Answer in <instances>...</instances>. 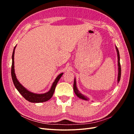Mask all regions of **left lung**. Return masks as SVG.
<instances>
[{"label":"left lung","mask_w":134,"mask_h":134,"mask_svg":"<svg viewBox=\"0 0 134 134\" xmlns=\"http://www.w3.org/2000/svg\"><path fill=\"white\" fill-rule=\"evenodd\" d=\"M116 49L117 52V57H118V70H119V72H118V78H117V82L118 83L120 82V78H121V65H120V54H119V51L118 48L116 46ZM73 89H74V93H75V94L76 95V96L79 97V98L82 99H84L86 100H88L89 98L88 97H87L86 96H84L83 94H82L78 90V88L76 87V80L74 78V85H73Z\"/></svg>","instance_id":"left-lung-1"}]
</instances>
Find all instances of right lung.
<instances>
[{
    "label": "right lung",
    "instance_id": "1",
    "mask_svg": "<svg viewBox=\"0 0 134 134\" xmlns=\"http://www.w3.org/2000/svg\"><path fill=\"white\" fill-rule=\"evenodd\" d=\"M15 47H16V46L14 48L13 54H12V69H11L12 78V80H13V82L14 83L15 87L18 90V91L20 93V94H21V95L24 97V98L30 102L41 103V102H46V101L49 100L52 97V96H53V94L56 86V84H57L59 79L63 75V73L62 72V73L60 74L57 77H56V79L55 80L53 84L52 85L51 89L48 92L45 93H43V94H36V93H34L30 92L19 82V81L17 80V78H16V75L14 72L15 71L14 68V50H15Z\"/></svg>",
    "mask_w": 134,
    "mask_h": 134
}]
</instances>
